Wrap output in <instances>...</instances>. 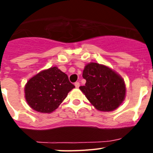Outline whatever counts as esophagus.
<instances>
[{
    "label": "esophagus",
    "instance_id": "34e87169",
    "mask_svg": "<svg viewBox=\"0 0 153 153\" xmlns=\"http://www.w3.org/2000/svg\"><path fill=\"white\" fill-rule=\"evenodd\" d=\"M75 87L78 88V87H79V86H80V83L79 82H75Z\"/></svg>",
    "mask_w": 153,
    "mask_h": 153
}]
</instances>
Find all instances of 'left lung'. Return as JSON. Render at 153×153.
<instances>
[{
    "label": "left lung",
    "mask_w": 153,
    "mask_h": 153,
    "mask_svg": "<svg viewBox=\"0 0 153 153\" xmlns=\"http://www.w3.org/2000/svg\"><path fill=\"white\" fill-rule=\"evenodd\" d=\"M82 76L86 84L80 90L98 111H114L125 99V81L111 68L91 62L84 66Z\"/></svg>",
    "instance_id": "8db88e82"
}]
</instances>
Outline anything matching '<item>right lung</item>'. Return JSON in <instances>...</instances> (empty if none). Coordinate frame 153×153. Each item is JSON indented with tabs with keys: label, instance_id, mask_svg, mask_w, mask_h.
Segmentation results:
<instances>
[{
	"label": "right lung",
	"instance_id": "1",
	"mask_svg": "<svg viewBox=\"0 0 153 153\" xmlns=\"http://www.w3.org/2000/svg\"><path fill=\"white\" fill-rule=\"evenodd\" d=\"M73 88L75 86L69 82L67 75L57 66H53L28 80L25 87V97L33 110L51 114Z\"/></svg>",
	"mask_w": 153,
	"mask_h": 153
}]
</instances>
